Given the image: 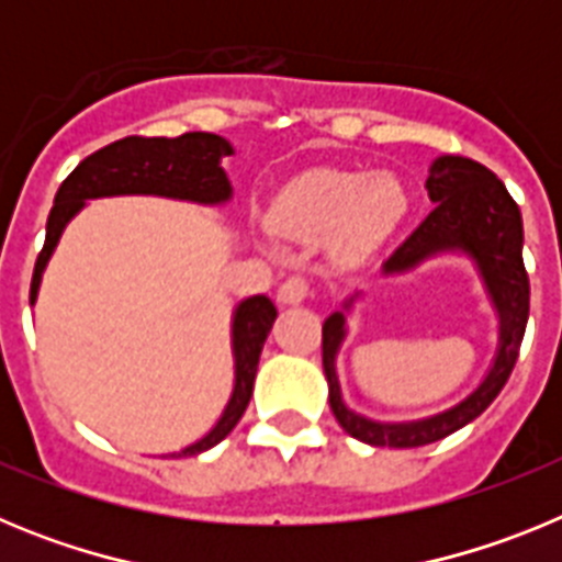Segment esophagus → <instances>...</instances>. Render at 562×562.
<instances>
[{"mask_svg": "<svg viewBox=\"0 0 562 562\" xmlns=\"http://www.w3.org/2000/svg\"><path fill=\"white\" fill-rule=\"evenodd\" d=\"M312 292V284H310V278L304 276H290L284 281V284L278 286V301L281 304H304L306 297H310Z\"/></svg>", "mask_w": 562, "mask_h": 562, "instance_id": "1", "label": "esophagus"}]
</instances>
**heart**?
<instances>
[{"mask_svg":"<svg viewBox=\"0 0 562 562\" xmlns=\"http://www.w3.org/2000/svg\"><path fill=\"white\" fill-rule=\"evenodd\" d=\"M405 211L408 193L394 173L312 171L284 188L270 222L278 233L301 241L335 236L337 250L357 256L389 236Z\"/></svg>","mask_w":562,"mask_h":562,"instance_id":"heart-1","label":"heart"}]
</instances>
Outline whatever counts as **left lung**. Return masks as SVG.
<instances>
[{"instance_id":"left-lung-1","label":"left lung","mask_w":562,"mask_h":562,"mask_svg":"<svg viewBox=\"0 0 562 562\" xmlns=\"http://www.w3.org/2000/svg\"><path fill=\"white\" fill-rule=\"evenodd\" d=\"M434 211L411 233L391 258L385 272H405L436 252L461 250L473 258L501 321L498 355L493 369L464 402L416 422H374L342 405L335 357L346 337V315L335 312L324 324V371L329 380V405L340 428L374 448H422L456 434L490 408L518 360L529 321V276L524 267V222L504 182L486 166L467 157H439L425 182ZM355 301V297H351ZM346 301V310L351 306Z\"/></svg>"}]
</instances>
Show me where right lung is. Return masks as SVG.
<instances>
[{
	"label": "right lung",
	"mask_w": 562,
	"mask_h": 562,
	"mask_svg": "<svg viewBox=\"0 0 562 562\" xmlns=\"http://www.w3.org/2000/svg\"><path fill=\"white\" fill-rule=\"evenodd\" d=\"M227 154H233L231 143L211 132H186L180 137H137L134 134L89 154L56 193V205L47 216V238H44L33 281H30V304H36L44 267L56 250L67 222L81 211L83 202L98 200V196H121V193H154V196H171V200L220 205L231 200V182H227L225 168L220 166ZM276 315V306L267 295H252L236 306V315H233L236 382H233L231 402L211 434L193 441L191 448L173 453V459L205 453L236 428L250 405L258 357L265 349Z\"/></svg>",
	"instance_id": "1"
}]
</instances>
